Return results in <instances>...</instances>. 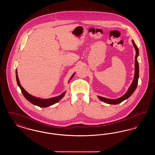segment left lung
Here are the masks:
<instances>
[{
  "mask_svg": "<svg viewBox=\"0 0 155 155\" xmlns=\"http://www.w3.org/2000/svg\"><path fill=\"white\" fill-rule=\"evenodd\" d=\"M132 42H133V46L136 51V55H135V74H134V78L133 82L125 94L118 99H111L105 98V97H103L102 96H97V97L101 101H103V102L110 104H117L118 103H121L125 99H127L128 97H130V96H131L137 87L138 78H139V64H138V62L137 60V58L139 54V50H138V47L137 46V45H135L133 40H132Z\"/></svg>",
  "mask_w": 155,
  "mask_h": 155,
  "instance_id": "left-lung-1",
  "label": "left lung"
}]
</instances>
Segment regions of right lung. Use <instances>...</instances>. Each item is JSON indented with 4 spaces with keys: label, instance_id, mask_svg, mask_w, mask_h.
Wrapping results in <instances>:
<instances>
[{
    "label": "right lung",
    "instance_id": "obj_1",
    "mask_svg": "<svg viewBox=\"0 0 155 155\" xmlns=\"http://www.w3.org/2000/svg\"><path fill=\"white\" fill-rule=\"evenodd\" d=\"M15 74H16L17 83L18 86L21 89L22 95L25 97V99L27 101H28L30 102H31L32 104H34V105H36V106H38L41 107H46L50 106L53 105L55 103L59 102L60 100L66 94V91H65V92H63L59 96H56V97L49 98V99H41V98H39V97H37L35 96H32V95L29 94L23 88V87L21 85V84L20 83V81H19L18 77L17 69H16V71H15ZM74 74H75V73L73 74V75L71 77V78L69 80L68 82L70 81V80L72 79V78L74 77Z\"/></svg>",
    "mask_w": 155,
    "mask_h": 155
}]
</instances>
